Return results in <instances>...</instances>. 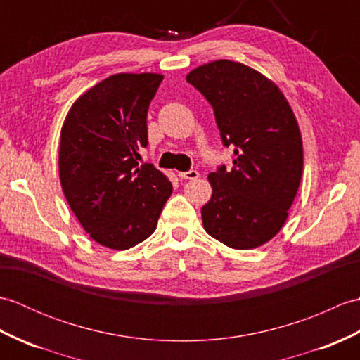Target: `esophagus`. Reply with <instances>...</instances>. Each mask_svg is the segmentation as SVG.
<instances>
[{
	"mask_svg": "<svg viewBox=\"0 0 360 360\" xmlns=\"http://www.w3.org/2000/svg\"><path fill=\"white\" fill-rule=\"evenodd\" d=\"M179 178L181 179H188V181H195L200 178V173H198L196 170H188V172H179Z\"/></svg>",
	"mask_w": 360,
	"mask_h": 360,
	"instance_id": "obj_1",
	"label": "esophagus"
}]
</instances>
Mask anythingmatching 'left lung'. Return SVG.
<instances>
[{"mask_svg": "<svg viewBox=\"0 0 360 360\" xmlns=\"http://www.w3.org/2000/svg\"><path fill=\"white\" fill-rule=\"evenodd\" d=\"M186 80L207 98L221 139L232 145L233 167L209 174L202 205L205 232L232 249H255L274 238L288 218L303 172L300 128L278 86L252 68L217 60Z\"/></svg>", "mask_w": 360, "mask_h": 360, "instance_id": "left-lung-1", "label": "left lung"}]
</instances>
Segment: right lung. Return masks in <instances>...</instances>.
Returning <instances> with one entry per match:
<instances>
[{
  "instance_id": "add662e5",
  "label": "right lung",
  "mask_w": 360,
  "mask_h": 360,
  "mask_svg": "<svg viewBox=\"0 0 360 360\" xmlns=\"http://www.w3.org/2000/svg\"><path fill=\"white\" fill-rule=\"evenodd\" d=\"M164 75L114 74L82 94L60 134L58 173L68 204L91 238L125 250L155 232L173 187L153 164L147 112Z\"/></svg>"
}]
</instances>
